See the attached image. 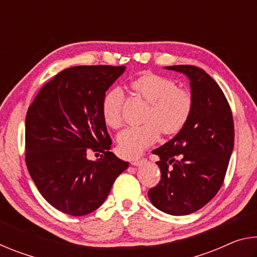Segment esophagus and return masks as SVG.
<instances>
[{
  "label": "esophagus",
  "mask_w": 257,
  "mask_h": 257,
  "mask_svg": "<svg viewBox=\"0 0 257 257\" xmlns=\"http://www.w3.org/2000/svg\"><path fill=\"white\" fill-rule=\"evenodd\" d=\"M146 162V159H136V160H132V163L133 165H142L143 163Z\"/></svg>",
  "instance_id": "esophagus-1"
}]
</instances>
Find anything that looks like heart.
I'll use <instances>...</instances> for the list:
<instances>
[{
  "label": "heart",
  "mask_w": 257,
  "mask_h": 257,
  "mask_svg": "<svg viewBox=\"0 0 257 257\" xmlns=\"http://www.w3.org/2000/svg\"><path fill=\"white\" fill-rule=\"evenodd\" d=\"M133 92L150 103L144 115V124L122 130L118 136L121 155L133 159L158 141L161 132L176 135L186 127L194 110V96L190 90L178 86L170 77L145 72L130 81ZM123 95L119 88L104 95L101 112L108 127L118 129L122 124Z\"/></svg>",
  "instance_id": "heart-1"
}]
</instances>
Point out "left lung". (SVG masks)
Masks as SVG:
<instances>
[{"instance_id":"obj_1","label":"left lung","mask_w":257,"mask_h":257,"mask_svg":"<svg viewBox=\"0 0 257 257\" xmlns=\"http://www.w3.org/2000/svg\"><path fill=\"white\" fill-rule=\"evenodd\" d=\"M167 69L190 79L194 110L186 127L153 151L160 156L161 179L149 197L160 211L186 215L206 205L223 184L233 149V118L222 89L203 69Z\"/></svg>"}]
</instances>
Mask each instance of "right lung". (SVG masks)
Listing matches in <instances>:
<instances>
[{
  "instance_id": "obj_1",
  "label": "right lung",
  "mask_w": 257,
  "mask_h": 257,
  "mask_svg": "<svg viewBox=\"0 0 257 257\" xmlns=\"http://www.w3.org/2000/svg\"><path fill=\"white\" fill-rule=\"evenodd\" d=\"M125 67L77 66L42 87L26 114L25 147L29 175L42 196L69 215L102 205L128 162L110 152L102 98ZM89 151L101 159H86Z\"/></svg>"
}]
</instances>
